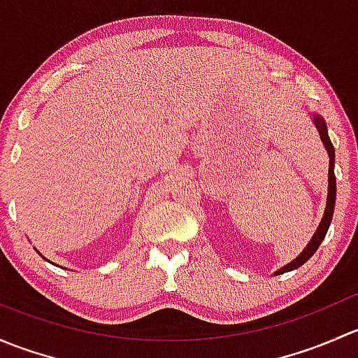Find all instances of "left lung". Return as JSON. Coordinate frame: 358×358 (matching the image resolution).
<instances>
[{"mask_svg": "<svg viewBox=\"0 0 358 358\" xmlns=\"http://www.w3.org/2000/svg\"><path fill=\"white\" fill-rule=\"evenodd\" d=\"M313 121H315V126L317 129H319L320 133V138H322L324 145H326L327 149V154H329V189H327V204H326V213H324V218L322 222H320L319 229H317L315 236L312 237V241H310L308 246L305 248V251L301 252V255L298 256V258L294 259V262H291L289 265H286L284 268H280L277 273H284V272H291V270L298 268V266H301L303 263L306 262V259L312 258L313 252L317 251L320 246V243L324 241V237H326L327 230H329V225H331V220H333V213H334V202H336V176H334V147L333 143H331L329 140V135H327V128H326V122H324V119L320 117V115H313Z\"/></svg>", "mask_w": 358, "mask_h": 358, "instance_id": "left-lung-1", "label": "left lung"}]
</instances>
